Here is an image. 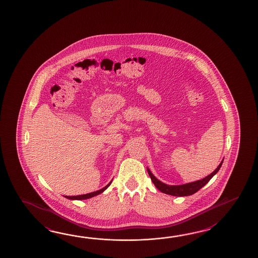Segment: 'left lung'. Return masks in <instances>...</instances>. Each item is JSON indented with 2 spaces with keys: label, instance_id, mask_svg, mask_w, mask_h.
<instances>
[{
  "label": "left lung",
  "instance_id": "1",
  "mask_svg": "<svg viewBox=\"0 0 258 258\" xmlns=\"http://www.w3.org/2000/svg\"><path fill=\"white\" fill-rule=\"evenodd\" d=\"M222 162H223V160L220 162V164L218 166V168L211 174L207 176L206 178H204L202 180L192 181V182L181 184V185H168V184H165L163 182L159 181L151 173L149 169H148V172L149 176H150V178H151V181H153L155 186L157 187L160 192H164L167 195H170V196H174V197H188V196H191L192 194L198 192V190H200L202 187L205 186L210 181V179L219 171L221 165H222Z\"/></svg>",
  "mask_w": 258,
  "mask_h": 258
}]
</instances>
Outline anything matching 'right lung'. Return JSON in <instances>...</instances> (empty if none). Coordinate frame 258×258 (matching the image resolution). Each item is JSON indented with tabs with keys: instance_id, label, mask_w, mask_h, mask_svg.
I'll list each match as a JSON object with an SVG mask.
<instances>
[{
	"instance_id": "right-lung-1",
	"label": "right lung",
	"mask_w": 258,
	"mask_h": 258,
	"mask_svg": "<svg viewBox=\"0 0 258 258\" xmlns=\"http://www.w3.org/2000/svg\"><path fill=\"white\" fill-rule=\"evenodd\" d=\"M110 183H111V181H110V183H108L104 188L100 189L99 191H96V192H89V194H87V195H81V196H77V197H64V198H68V199H72V200H84V199L93 198L95 196H98L99 194L104 192L105 190H106L108 187L110 186Z\"/></svg>"
}]
</instances>
